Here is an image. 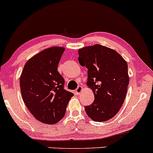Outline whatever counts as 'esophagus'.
I'll return each mask as SVG.
<instances>
[{
  "label": "esophagus",
  "mask_w": 153,
  "mask_h": 153,
  "mask_svg": "<svg viewBox=\"0 0 153 153\" xmlns=\"http://www.w3.org/2000/svg\"><path fill=\"white\" fill-rule=\"evenodd\" d=\"M82 90H83V87H81V86H79V87H77V89L76 90V93L78 95H81Z\"/></svg>",
  "instance_id": "1"
}]
</instances>
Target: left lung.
Wrapping results in <instances>:
<instances>
[{"label": "left lung", "mask_w": 153, "mask_h": 153, "mask_svg": "<svg viewBox=\"0 0 153 153\" xmlns=\"http://www.w3.org/2000/svg\"><path fill=\"white\" fill-rule=\"evenodd\" d=\"M79 62L87 68V85L95 100L85 106L87 116L102 122L114 117L124 102L129 83L128 65L118 52L95 44L79 49Z\"/></svg>", "instance_id": "1"}]
</instances>
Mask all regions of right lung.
Segmentation results:
<instances>
[{
    "label": "right lung",
    "instance_id": "right-lung-1",
    "mask_svg": "<svg viewBox=\"0 0 153 153\" xmlns=\"http://www.w3.org/2000/svg\"><path fill=\"white\" fill-rule=\"evenodd\" d=\"M65 48H48L27 61L20 76L22 97L27 109L40 122L55 124L63 118L74 96L63 89L58 66Z\"/></svg>",
    "mask_w": 153,
    "mask_h": 153
}]
</instances>
